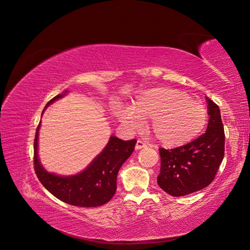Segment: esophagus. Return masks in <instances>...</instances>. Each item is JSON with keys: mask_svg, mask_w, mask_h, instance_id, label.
Masks as SVG:
<instances>
[{"mask_svg": "<svg viewBox=\"0 0 250 250\" xmlns=\"http://www.w3.org/2000/svg\"><path fill=\"white\" fill-rule=\"evenodd\" d=\"M144 147H146V142H144L142 140H137L135 148H136V149H141V148H144Z\"/></svg>", "mask_w": 250, "mask_h": 250, "instance_id": "1", "label": "esophagus"}]
</instances>
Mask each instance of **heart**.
I'll return each mask as SVG.
<instances>
[{
	"mask_svg": "<svg viewBox=\"0 0 250 250\" xmlns=\"http://www.w3.org/2000/svg\"><path fill=\"white\" fill-rule=\"evenodd\" d=\"M125 125L139 128L150 120L152 136L166 146H179L196 138L207 127L208 115L203 104L187 93L169 86L141 91L131 111L117 113Z\"/></svg>",
	"mask_w": 250,
	"mask_h": 250,
	"instance_id": "1",
	"label": "heart"
}]
</instances>
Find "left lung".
I'll return each mask as SVG.
<instances>
[{
  "instance_id": "obj_1",
  "label": "left lung",
  "mask_w": 250,
  "mask_h": 250,
  "mask_svg": "<svg viewBox=\"0 0 250 250\" xmlns=\"http://www.w3.org/2000/svg\"><path fill=\"white\" fill-rule=\"evenodd\" d=\"M209 120L206 133L189 144L160 148L158 184L172 196H184L208 186L215 179L225 154V132L220 108L207 98Z\"/></svg>"
}]
</instances>
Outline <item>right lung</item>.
I'll return each instance as SVG.
<instances>
[{
	"mask_svg": "<svg viewBox=\"0 0 250 250\" xmlns=\"http://www.w3.org/2000/svg\"><path fill=\"white\" fill-rule=\"evenodd\" d=\"M67 90L53 98L45 108L63 98ZM40 126L41 122L35 132L33 165L35 174L47 191L68 205L82 208L100 207L111 200L117 190L118 172L133 152L136 139L125 141L111 136L104 150L85 170L74 176H58L46 172L40 163L38 156Z\"/></svg>",
	"mask_w": 250,
	"mask_h": 250,
	"instance_id": "right-lung-1",
	"label": "right lung"
}]
</instances>
